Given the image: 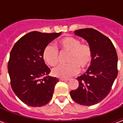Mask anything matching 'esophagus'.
<instances>
[{
	"label": "esophagus",
	"instance_id": "34e87169",
	"mask_svg": "<svg viewBox=\"0 0 123 123\" xmlns=\"http://www.w3.org/2000/svg\"><path fill=\"white\" fill-rule=\"evenodd\" d=\"M59 80H61V81H68V78H59Z\"/></svg>",
	"mask_w": 123,
	"mask_h": 123
}]
</instances>
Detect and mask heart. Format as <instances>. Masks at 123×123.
Wrapping results in <instances>:
<instances>
[{
    "mask_svg": "<svg viewBox=\"0 0 123 123\" xmlns=\"http://www.w3.org/2000/svg\"><path fill=\"white\" fill-rule=\"evenodd\" d=\"M58 48L61 52H68L67 57L68 63L59 65L52 70L56 77L68 78L77 74L81 69L88 68L92 59V51L90 46L81 43L78 39L73 37H66L58 41ZM44 61L54 67L59 61V53L55 46L48 44L43 49L42 53Z\"/></svg>",
    "mask_w": 123,
    "mask_h": 123,
    "instance_id": "b5f03b06",
    "label": "heart"
}]
</instances>
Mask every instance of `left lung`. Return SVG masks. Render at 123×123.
Returning a JSON list of instances; mask_svg holds the SVG:
<instances>
[{
    "mask_svg": "<svg viewBox=\"0 0 123 123\" xmlns=\"http://www.w3.org/2000/svg\"><path fill=\"white\" fill-rule=\"evenodd\" d=\"M87 41L92 51V59L87 71L76 79L79 86L70 91L76 103L90 106L97 104L108 95L117 76V55L113 44L105 35L92 28L74 31Z\"/></svg>",
    "mask_w": 123,
    "mask_h": 123,
    "instance_id": "obj_1",
    "label": "left lung"
}]
</instances>
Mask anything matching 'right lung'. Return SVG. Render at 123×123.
<instances>
[{
	"label": "right lung",
	"mask_w": 123,
	"mask_h": 123,
	"mask_svg": "<svg viewBox=\"0 0 123 123\" xmlns=\"http://www.w3.org/2000/svg\"><path fill=\"white\" fill-rule=\"evenodd\" d=\"M59 33L31 31L20 38L12 48L8 69L12 90L20 100L31 107H41L50 101L58 78L42 57L43 49L59 37Z\"/></svg>",
	"instance_id": "right-lung-1"
}]
</instances>
